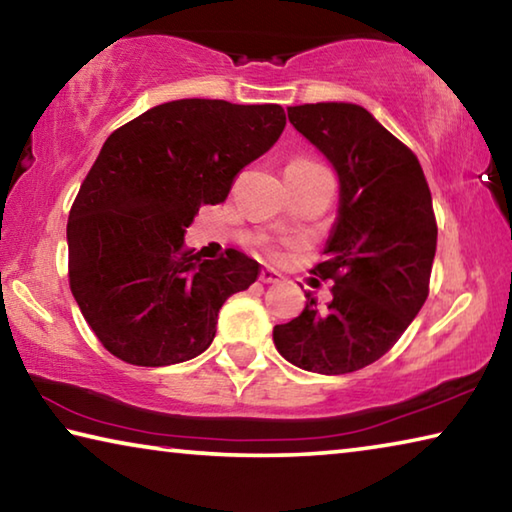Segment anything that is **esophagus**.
<instances>
[{"label":"esophagus","instance_id":"34e87169","mask_svg":"<svg viewBox=\"0 0 512 512\" xmlns=\"http://www.w3.org/2000/svg\"><path fill=\"white\" fill-rule=\"evenodd\" d=\"M259 280L264 284H277L282 280V275L275 271V268H262V273H259Z\"/></svg>","mask_w":512,"mask_h":512}]
</instances>
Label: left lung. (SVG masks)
Listing matches in <instances>:
<instances>
[{
	"label": "left lung",
	"instance_id": "obj_1",
	"mask_svg": "<svg viewBox=\"0 0 512 512\" xmlns=\"http://www.w3.org/2000/svg\"><path fill=\"white\" fill-rule=\"evenodd\" d=\"M293 128L339 173V214L325 244L320 280L332 302L307 305L273 327L277 352L318 375H345L393 348L429 296L436 216L418 158L357 103L287 108Z\"/></svg>",
	"mask_w": 512,
	"mask_h": 512
}]
</instances>
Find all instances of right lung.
Listing matches in <instances>:
<instances>
[{"mask_svg": "<svg viewBox=\"0 0 512 512\" xmlns=\"http://www.w3.org/2000/svg\"><path fill=\"white\" fill-rule=\"evenodd\" d=\"M284 126L277 103L180 99L103 142L69 212L67 246L72 296L110 354L160 368L210 348L223 302L262 266L235 248L194 255L185 230L198 207L225 201Z\"/></svg>", "mask_w": 512, "mask_h": 512, "instance_id": "add662e5", "label": "right lung"}]
</instances>
